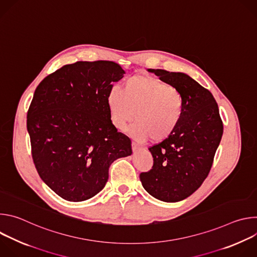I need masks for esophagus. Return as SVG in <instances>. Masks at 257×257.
Listing matches in <instances>:
<instances>
[{"label":"esophagus","mask_w":257,"mask_h":257,"mask_svg":"<svg viewBox=\"0 0 257 257\" xmlns=\"http://www.w3.org/2000/svg\"><path fill=\"white\" fill-rule=\"evenodd\" d=\"M131 146H132V151H133V152H137V151L139 150V146H138L137 143H135L134 141H132Z\"/></svg>","instance_id":"obj_1"}]
</instances>
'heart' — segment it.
I'll use <instances>...</instances> for the list:
<instances>
[{
	"label": "heart",
	"instance_id": "heart-1",
	"mask_svg": "<svg viewBox=\"0 0 257 257\" xmlns=\"http://www.w3.org/2000/svg\"><path fill=\"white\" fill-rule=\"evenodd\" d=\"M113 125L123 130L134 118L131 133L139 140L153 142L168 138L179 126L184 113V98L174 86L152 76L137 75L123 88H113L106 97Z\"/></svg>",
	"mask_w": 257,
	"mask_h": 257
}]
</instances>
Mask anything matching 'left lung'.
Wrapping results in <instances>:
<instances>
[{"mask_svg":"<svg viewBox=\"0 0 257 257\" xmlns=\"http://www.w3.org/2000/svg\"><path fill=\"white\" fill-rule=\"evenodd\" d=\"M149 72L182 93L184 113L177 129L149 149L154 166L139 178L155 198L178 202L194 193L207 177L223 136V122L210 91L189 75L162 69Z\"/></svg>","mask_w":257,"mask_h":257,"instance_id":"1","label":"left lung"}]
</instances>
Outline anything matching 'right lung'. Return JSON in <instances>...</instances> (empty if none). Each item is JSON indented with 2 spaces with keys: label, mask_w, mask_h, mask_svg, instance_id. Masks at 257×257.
I'll return each instance as SVG.
<instances>
[{
  "label": "right lung",
  "mask_w": 257,
  "mask_h": 257,
  "mask_svg": "<svg viewBox=\"0 0 257 257\" xmlns=\"http://www.w3.org/2000/svg\"><path fill=\"white\" fill-rule=\"evenodd\" d=\"M125 71L111 61L65 65L36 87L27 112L33 163L42 180L68 201H83L105 186L108 168L131 156L106 97Z\"/></svg>",
  "instance_id": "1"
}]
</instances>
